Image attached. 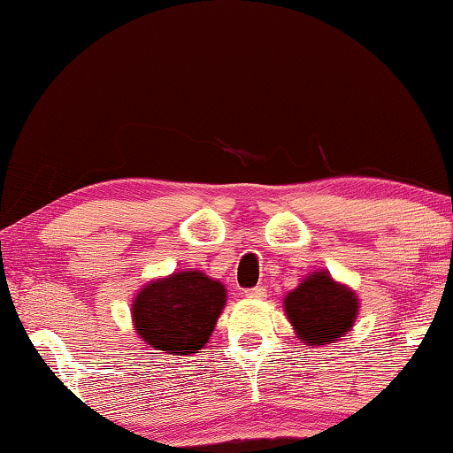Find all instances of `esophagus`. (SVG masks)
I'll return each mask as SVG.
<instances>
[{
	"label": "esophagus",
	"mask_w": 453,
	"mask_h": 453,
	"mask_svg": "<svg viewBox=\"0 0 453 453\" xmlns=\"http://www.w3.org/2000/svg\"><path fill=\"white\" fill-rule=\"evenodd\" d=\"M245 296H250V299H262V296H265V287L247 288V290H245Z\"/></svg>",
	"instance_id": "esophagus-1"
}]
</instances>
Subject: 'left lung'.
<instances>
[{
  "mask_svg": "<svg viewBox=\"0 0 453 453\" xmlns=\"http://www.w3.org/2000/svg\"><path fill=\"white\" fill-rule=\"evenodd\" d=\"M357 307V296L334 282L327 272H313L284 299L290 324L307 346L342 338L355 324Z\"/></svg>",
  "mask_w": 453,
  "mask_h": 453,
  "instance_id": "1",
  "label": "left lung"
}]
</instances>
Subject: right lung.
Wrapping results in <instances>:
<instances>
[{"mask_svg":"<svg viewBox=\"0 0 453 453\" xmlns=\"http://www.w3.org/2000/svg\"><path fill=\"white\" fill-rule=\"evenodd\" d=\"M226 293L202 272H177L154 280L134 301V326L144 342L169 355H191L206 346Z\"/></svg>","mask_w":453,"mask_h":453,"instance_id":"obj_1","label":"right lung"}]
</instances>
